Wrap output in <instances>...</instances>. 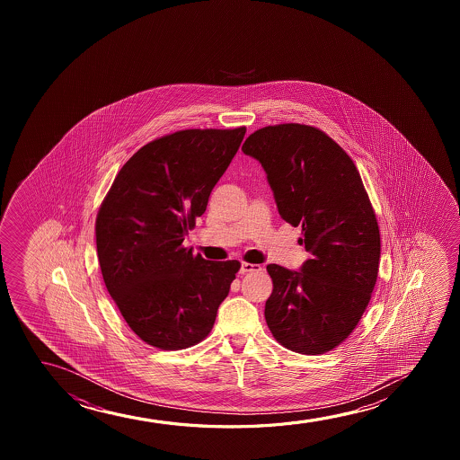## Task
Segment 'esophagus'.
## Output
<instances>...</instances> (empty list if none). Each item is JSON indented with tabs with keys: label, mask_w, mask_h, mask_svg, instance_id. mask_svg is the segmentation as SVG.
I'll list each match as a JSON object with an SVG mask.
<instances>
[{
	"label": "esophagus",
	"mask_w": 460,
	"mask_h": 460,
	"mask_svg": "<svg viewBox=\"0 0 460 460\" xmlns=\"http://www.w3.org/2000/svg\"><path fill=\"white\" fill-rule=\"evenodd\" d=\"M264 269L261 267L259 264H250V262H243V264L240 265V273H258V271H262Z\"/></svg>",
	"instance_id": "1"
}]
</instances>
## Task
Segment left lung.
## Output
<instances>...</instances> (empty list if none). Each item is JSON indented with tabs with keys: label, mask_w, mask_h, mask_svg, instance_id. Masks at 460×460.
Returning a JSON list of instances; mask_svg holds the SVG:
<instances>
[{
	"label": "left lung",
	"mask_w": 460,
	"mask_h": 460,
	"mask_svg": "<svg viewBox=\"0 0 460 460\" xmlns=\"http://www.w3.org/2000/svg\"><path fill=\"white\" fill-rule=\"evenodd\" d=\"M242 151L262 164L278 212L302 226L298 243L311 254L298 271L267 265V325L292 352H328L358 325L377 281L380 231L358 170L327 133L303 124L259 128Z\"/></svg>",
	"instance_id": "obj_1"
}]
</instances>
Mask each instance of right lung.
Wrapping results in <instances>:
<instances>
[{"label": "right lung", "instance_id": "right-lung-1", "mask_svg": "<svg viewBox=\"0 0 460 460\" xmlns=\"http://www.w3.org/2000/svg\"><path fill=\"white\" fill-rule=\"evenodd\" d=\"M245 127L164 135L128 158L102 202L95 243L108 292L133 333L181 350L214 327L239 261H208L182 246L231 164Z\"/></svg>", "mask_w": 460, "mask_h": 460}]
</instances>
